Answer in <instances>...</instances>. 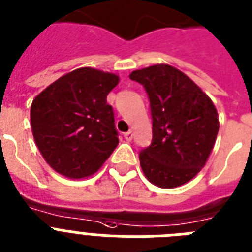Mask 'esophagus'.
<instances>
[{
  "mask_svg": "<svg viewBox=\"0 0 252 252\" xmlns=\"http://www.w3.org/2000/svg\"><path fill=\"white\" fill-rule=\"evenodd\" d=\"M124 138H126V141L130 142V141H132V138H133V132H132V130L124 133Z\"/></svg>",
  "mask_w": 252,
  "mask_h": 252,
  "instance_id": "34e87169",
  "label": "esophagus"
}]
</instances>
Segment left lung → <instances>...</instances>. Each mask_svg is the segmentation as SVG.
<instances>
[{
	"label": "left lung",
	"mask_w": 252,
	"mask_h": 252,
	"mask_svg": "<svg viewBox=\"0 0 252 252\" xmlns=\"http://www.w3.org/2000/svg\"><path fill=\"white\" fill-rule=\"evenodd\" d=\"M145 87L152 116V142L139 152L143 174L160 188L194 178L210 156L219 130L210 97L177 67L158 64L130 73Z\"/></svg>",
	"instance_id": "obj_1"
}]
</instances>
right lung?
Here are the masks:
<instances>
[{"label": "right lung", "mask_w": 252, "mask_h": 252, "mask_svg": "<svg viewBox=\"0 0 252 252\" xmlns=\"http://www.w3.org/2000/svg\"><path fill=\"white\" fill-rule=\"evenodd\" d=\"M119 83L116 74L79 67L35 96L32 132L48 165L66 178L94 174L119 143L107 94Z\"/></svg>", "instance_id": "right-lung-1"}]
</instances>
